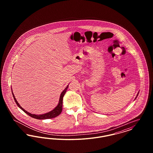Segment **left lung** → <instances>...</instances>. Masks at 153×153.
I'll return each mask as SVG.
<instances>
[{
    "label": "left lung",
    "mask_w": 153,
    "mask_h": 153,
    "mask_svg": "<svg viewBox=\"0 0 153 153\" xmlns=\"http://www.w3.org/2000/svg\"><path fill=\"white\" fill-rule=\"evenodd\" d=\"M137 96H138V95H137Z\"/></svg>",
    "instance_id": "8db88e82"
}]
</instances>
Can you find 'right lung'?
<instances>
[{"label": "right lung", "instance_id": "1", "mask_svg": "<svg viewBox=\"0 0 153 153\" xmlns=\"http://www.w3.org/2000/svg\"><path fill=\"white\" fill-rule=\"evenodd\" d=\"M68 88V85H67V87L65 88V89L62 91V92L61 93L60 97H59V102L57 106L51 112L45 114L43 115H34V114H31L29 112H28L27 111H26V110L22 108V107H21V105L19 104V103L16 101L15 97L14 95L13 94V92H12V94L13 95V97L14 99L15 102H16V105L22 109V111H23V112H25L26 114H27L28 115H29L30 117L37 119H51V118H54L55 117L58 116L62 112V100H63V97L64 95L65 94L66 92L67 91V89ZM13 92V91H11Z\"/></svg>", "mask_w": 153, "mask_h": 153}]
</instances>
